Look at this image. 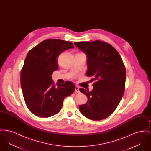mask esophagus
Masks as SVG:
<instances>
[{"instance_id":"esophagus-1","label":"esophagus","mask_w":151,"mask_h":151,"mask_svg":"<svg viewBox=\"0 0 151 151\" xmlns=\"http://www.w3.org/2000/svg\"><path fill=\"white\" fill-rule=\"evenodd\" d=\"M75 93H79L80 91H79V87L78 86H76L75 87Z\"/></svg>"}]
</instances>
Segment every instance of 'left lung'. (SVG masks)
I'll return each mask as SVG.
<instances>
[{
	"instance_id": "left-lung-1",
	"label": "left lung",
	"mask_w": 151,
	"mask_h": 151,
	"mask_svg": "<svg viewBox=\"0 0 151 151\" xmlns=\"http://www.w3.org/2000/svg\"><path fill=\"white\" fill-rule=\"evenodd\" d=\"M74 44L86 54V76L94 81L92 91L79 89L88 97L87 102L80 105L79 110L93 121L106 118L114 111L124 92L126 69L122 58L112 46L101 41Z\"/></svg>"
}]
</instances>
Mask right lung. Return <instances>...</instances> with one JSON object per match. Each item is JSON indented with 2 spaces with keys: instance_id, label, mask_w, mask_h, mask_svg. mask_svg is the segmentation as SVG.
<instances>
[{
  "instance_id": "1",
  "label": "right lung",
  "mask_w": 151,
  "mask_h": 151,
  "mask_svg": "<svg viewBox=\"0 0 151 151\" xmlns=\"http://www.w3.org/2000/svg\"><path fill=\"white\" fill-rule=\"evenodd\" d=\"M73 43L59 39L44 40L29 51L21 71L23 96L29 110L40 117H50L60 110L66 97L75 86L67 81L54 84L52 72L58 68V58L64 51L73 48Z\"/></svg>"
}]
</instances>
